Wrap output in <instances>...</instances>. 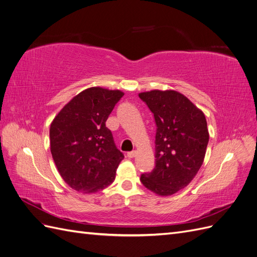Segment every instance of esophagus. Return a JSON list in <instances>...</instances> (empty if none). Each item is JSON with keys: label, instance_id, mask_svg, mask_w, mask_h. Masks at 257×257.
I'll return each mask as SVG.
<instances>
[{"label": "esophagus", "instance_id": "esophagus-1", "mask_svg": "<svg viewBox=\"0 0 257 257\" xmlns=\"http://www.w3.org/2000/svg\"><path fill=\"white\" fill-rule=\"evenodd\" d=\"M136 154H137V152H136V151L128 152V153H127V158H130V159H133V158H135V157H136Z\"/></svg>", "mask_w": 257, "mask_h": 257}]
</instances>
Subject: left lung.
<instances>
[{
	"label": "left lung",
	"instance_id": "1",
	"mask_svg": "<svg viewBox=\"0 0 257 257\" xmlns=\"http://www.w3.org/2000/svg\"><path fill=\"white\" fill-rule=\"evenodd\" d=\"M157 124L155 167L142 183L160 196L185 188L205 159L209 132L204 112L181 93L152 90L139 93Z\"/></svg>",
	"mask_w": 257,
	"mask_h": 257
}]
</instances>
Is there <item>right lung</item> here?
Instances as JSON below:
<instances>
[{"mask_svg":"<svg viewBox=\"0 0 257 257\" xmlns=\"http://www.w3.org/2000/svg\"><path fill=\"white\" fill-rule=\"evenodd\" d=\"M124 93L85 89L62 108L50 125V151L63 180L77 192L96 193L111 184L124 159L106 121Z\"/></svg>","mask_w":257,"mask_h":257,"instance_id":"1","label":"right lung"}]
</instances>
